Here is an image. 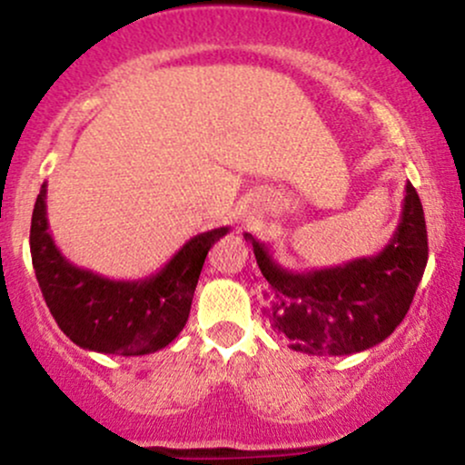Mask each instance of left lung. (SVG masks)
Segmentation results:
<instances>
[{
    "mask_svg": "<svg viewBox=\"0 0 465 465\" xmlns=\"http://www.w3.org/2000/svg\"><path fill=\"white\" fill-rule=\"evenodd\" d=\"M269 288L262 308L295 351L348 356L382 343L407 317L429 262L424 210L407 183L398 229L381 253L314 271H288L264 242L244 233Z\"/></svg>",
    "mask_w": 465,
    "mask_h": 465,
    "instance_id": "8db88e82",
    "label": "left lung"
}]
</instances>
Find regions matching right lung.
<instances>
[{
    "label": "right lung",
    "mask_w": 465,
    "mask_h": 465,
    "mask_svg": "<svg viewBox=\"0 0 465 465\" xmlns=\"http://www.w3.org/2000/svg\"><path fill=\"white\" fill-rule=\"evenodd\" d=\"M47 185H41L30 225L36 280L58 328L83 350L143 356L177 339L190 317L192 297L207 251L229 227L190 238L159 273L143 280H109L80 269L58 251L47 225Z\"/></svg>",
    "instance_id": "add662e5"
}]
</instances>
